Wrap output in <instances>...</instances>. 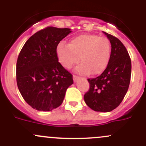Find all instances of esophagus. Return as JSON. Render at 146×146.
<instances>
[{
	"mask_svg": "<svg viewBox=\"0 0 146 146\" xmlns=\"http://www.w3.org/2000/svg\"><path fill=\"white\" fill-rule=\"evenodd\" d=\"M78 79H79L78 76H76V75H73V81L76 82L78 80Z\"/></svg>",
	"mask_w": 146,
	"mask_h": 146,
	"instance_id": "1",
	"label": "esophagus"
}]
</instances>
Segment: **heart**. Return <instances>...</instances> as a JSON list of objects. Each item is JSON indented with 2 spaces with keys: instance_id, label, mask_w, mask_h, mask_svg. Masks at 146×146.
<instances>
[{
  "instance_id": "heart-1",
  "label": "heart",
  "mask_w": 146,
  "mask_h": 146,
  "mask_svg": "<svg viewBox=\"0 0 146 146\" xmlns=\"http://www.w3.org/2000/svg\"><path fill=\"white\" fill-rule=\"evenodd\" d=\"M58 61L63 67L70 69L80 61L76 71L81 74L98 75L108 66L111 55V44L107 38L95 35H79L70 44L61 42L56 48Z\"/></svg>"
}]
</instances>
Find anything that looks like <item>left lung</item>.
<instances>
[{
    "mask_svg": "<svg viewBox=\"0 0 146 146\" xmlns=\"http://www.w3.org/2000/svg\"><path fill=\"white\" fill-rule=\"evenodd\" d=\"M104 33L111 43L110 62L100 76L88 79L90 89L84 95V100L94 111L108 112L118 107L127 92L131 61L122 42L115 36Z\"/></svg>",
    "mask_w": 146,
    "mask_h": 146,
    "instance_id": "1",
    "label": "left lung"
}]
</instances>
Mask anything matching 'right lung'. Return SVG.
<instances>
[{
    "instance_id": "obj_1",
    "label": "right lung",
    "mask_w": 146,
    "mask_h": 146,
    "mask_svg": "<svg viewBox=\"0 0 146 146\" xmlns=\"http://www.w3.org/2000/svg\"><path fill=\"white\" fill-rule=\"evenodd\" d=\"M71 32L68 28L47 27L25 42L16 65V80L23 99L38 111H48L62 104L73 76L58 62L56 48Z\"/></svg>"
}]
</instances>
